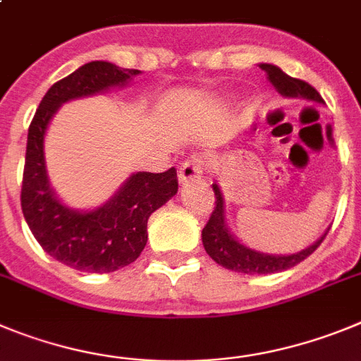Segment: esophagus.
Returning a JSON list of instances; mask_svg holds the SVG:
<instances>
[{
  "instance_id": "34e87169",
  "label": "esophagus",
  "mask_w": 361,
  "mask_h": 361,
  "mask_svg": "<svg viewBox=\"0 0 361 361\" xmlns=\"http://www.w3.org/2000/svg\"><path fill=\"white\" fill-rule=\"evenodd\" d=\"M204 169V160L201 154H190L187 160L181 164L180 167V180L188 181V180H196V178H201Z\"/></svg>"
}]
</instances>
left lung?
Returning a JSON list of instances; mask_svg holds the SVG:
<instances>
[{"instance_id":"left-lung-1","label":"left lung","mask_w":361,"mask_h":361,"mask_svg":"<svg viewBox=\"0 0 361 361\" xmlns=\"http://www.w3.org/2000/svg\"><path fill=\"white\" fill-rule=\"evenodd\" d=\"M262 71L268 75L269 82L274 84L281 95L284 97H304V99L314 100V102H324L320 93L314 90L311 84L306 80L295 79L288 73L281 70V68L274 66V64H259ZM214 187V196H216V207H214L212 214H210L207 225H204L201 237H203V246L207 250L210 257L221 264L223 268L233 269L239 274L248 275H266V274H277V271H284L288 268H293L298 262L307 259L314 250L320 246L324 241V233L313 246L302 250V252L293 253V255H266L261 252H253V250L246 248V246L239 245L233 239L232 233L228 232L225 225V212H223V197H221L219 187L216 183Z\"/></svg>"}]
</instances>
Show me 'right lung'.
<instances>
[{
	"label": "right lung",
	"instance_id": "add662e5",
	"mask_svg": "<svg viewBox=\"0 0 361 361\" xmlns=\"http://www.w3.org/2000/svg\"><path fill=\"white\" fill-rule=\"evenodd\" d=\"M138 73L140 70L118 68L104 61L84 64L48 90L28 128L21 187L23 216L48 255L79 271L109 274L138 259L147 243L149 216L178 192L176 169L158 174H133L104 207L93 212H75L61 204L48 185L44 133L63 102L126 84Z\"/></svg>",
	"mask_w": 361,
	"mask_h": 361
}]
</instances>
